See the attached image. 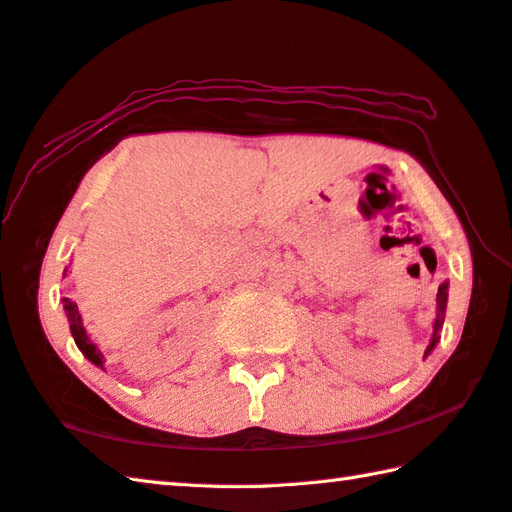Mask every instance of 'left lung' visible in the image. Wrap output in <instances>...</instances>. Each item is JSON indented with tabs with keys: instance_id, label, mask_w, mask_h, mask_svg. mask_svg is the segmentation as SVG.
<instances>
[{
	"instance_id": "8db88e82",
	"label": "left lung",
	"mask_w": 512,
	"mask_h": 512,
	"mask_svg": "<svg viewBox=\"0 0 512 512\" xmlns=\"http://www.w3.org/2000/svg\"><path fill=\"white\" fill-rule=\"evenodd\" d=\"M446 304H448V282H444L437 290V317H435V326H433V339H430V344L426 348V355L433 350L439 342V330L444 326V315H446Z\"/></svg>"
}]
</instances>
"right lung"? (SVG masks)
Returning <instances> with one entry per match:
<instances>
[{"label": "right lung", "instance_id": "1", "mask_svg": "<svg viewBox=\"0 0 512 512\" xmlns=\"http://www.w3.org/2000/svg\"><path fill=\"white\" fill-rule=\"evenodd\" d=\"M62 302H64L66 315H68L70 333H73V337H75V344H77V348L82 350V353H84V357L88 359V362H93L95 366L104 368V355H102V350H99V348H97V346L88 339V335H86V328H84V324H82V315H79V310H77V304H75V302H70L68 297H64Z\"/></svg>", "mask_w": 512, "mask_h": 512}]
</instances>
